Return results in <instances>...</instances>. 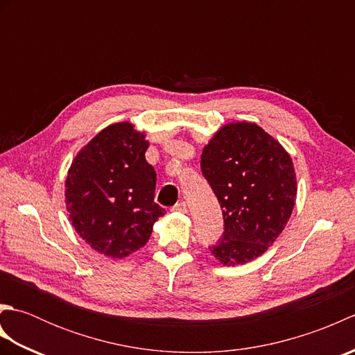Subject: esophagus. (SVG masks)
Instances as JSON below:
<instances>
[{"label": "esophagus", "instance_id": "34e87169", "mask_svg": "<svg viewBox=\"0 0 355 355\" xmlns=\"http://www.w3.org/2000/svg\"><path fill=\"white\" fill-rule=\"evenodd\" d=\"M172 210H175V212L187 214V206H186V202H184V201H182V202H177V205L172 207Z\"/></svg>", "mask_w": 355, "mask_h": 355}]
</instances>
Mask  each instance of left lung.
<instances>
[{
  "instance_id": "1",
  "label": "left lung",
  "mask_w": 355,
  "mask_h": 355,
  "mask_svg": "<svg viewBox=\"0 0 355 355\" xmlns=\"http://www.w3.org/2000/svg\"><path fill=\"white\" fill-rule=\"evenodd\" d=\"M201 172L224 218L223 235L210 252L224 266L258 258L293 212L297 187L290 155L261 126L230 123L202 149Z\"/></svg>"
}]
</instances>
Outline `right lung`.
Masks as SVG:
<instances>
[{
    "label": "right lung",
    "mask_w": 355,
    "mask_h": 355,
    "mask_svg": "<svg viewBox=\"0 0 355 355\" xmlns=\"http://www.w3.org/2000/svg\"><path fill=\"white\" fill-rule=\"evenodd\" d=\"M145 134L131 123L105 128L80 150L65 180L73 227L94 250L111 258L148 243L164 209L154 201L157 173L145 153Z\"/></svg>",
    "instance_id": "obj_1"
}]
</instances>
